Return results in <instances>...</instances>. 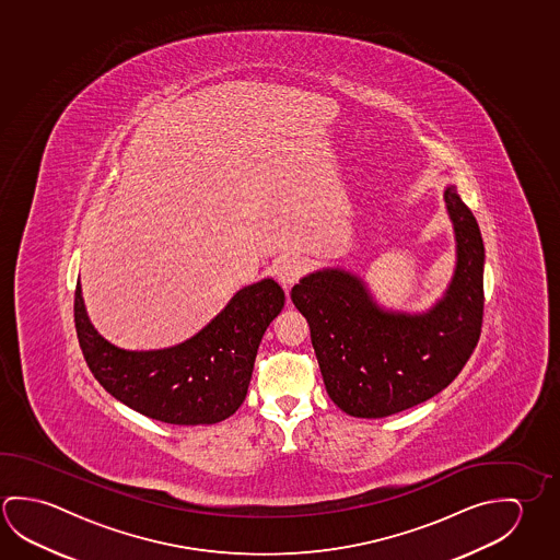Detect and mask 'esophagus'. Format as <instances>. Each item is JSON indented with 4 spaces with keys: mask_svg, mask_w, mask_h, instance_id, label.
Listing matches in <instances>:
<instances>
[{
    "mask_svg": "<svg viewBox=\"0 0 560 560\" xmlns=\"http://www.w3.org/2000/svg\"><path fill=\"white\" fill-rule=\"evenodd\" d=\"M304 271H306V261L303 257H283L277 264V279H279V283L283 284L284 289H291L304 276Z\"/></svg>",
    "mask_w": 560,
    "mask_h": 560,
    "instance_id": "34e87169",
    "label": "esophagus"
}]
</instances>
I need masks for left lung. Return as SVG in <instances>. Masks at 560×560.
<instances>
[{
    "mask_svg": "<svg viewBox=\"0 0 560 560\" xmlns=\"http://www.w3.org/2000/svg\"><path fill=\"white\" fill-rule=\"evenodd\" d=\"M457 238V269L425 314L381 311L361 279L339 269L294 284V306L311 326L312 348L334 404L355 418H385L450 386L477 348L485 316V244L457 187L445 189Z\"/></svg>",
    "mask_w": 560,
    "mask_h": 560,
    "instance_id": "1",
    "label": "left lung"
}]
</instances>
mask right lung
Segmentation results:
<instances>
[{"mask_svg":"<svg viewBox=\"0 0 560 560\" xmlns=\"http://www.w3.org/2000/svg\"><path fill=\"white\" fill-rule=\"evenodd\" d=\"M283 304V289L264 279L234 294L205 330L184 343L125 351L93 330L78 281L75 334L93 376L132 410L175 425L217 423L244 402L259 341Z\"/></svg>","mask_w":560,"mask_h":560,"instance_id":"1","label":"right lung"}]
</instances>
